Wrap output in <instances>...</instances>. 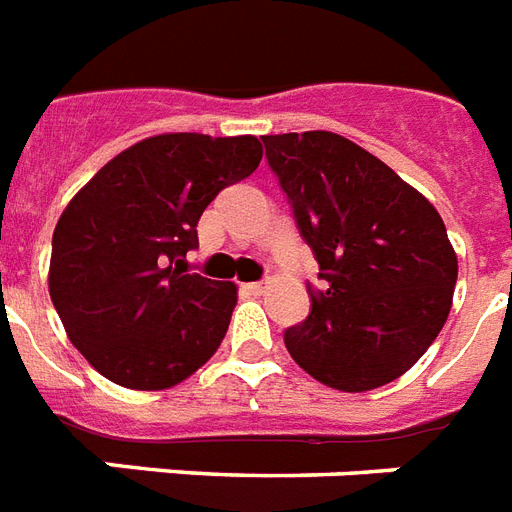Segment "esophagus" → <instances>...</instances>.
I'll use <instances>...</instances> for the list:
<instances>
[{"mask_svg":"<svg viewBox=\"0 0 512 512\" xmlns=\"http://www.w3.org/2000/svg\"><path fill=\"white\" fill-rule=\"evenodd\" d=\"M267 288H269V282H248V285H243L245 293H251V296H261Z\"/></svg>","mask_w":512,"mask_h":512,"instance_id":"34e87169","label":"esophagus"}]
</instances>
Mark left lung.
I'll return each mask as SVG.
<instances>
[{"mask_svg":"<svg viewBox=\"0 0 512 512\" xmlns=\"http://www.w3.org/2000/svg\"><path fill=\"white\" fill-rule=\"evenodd\" d=\"M261 140L320 264L312 312L285 330L290 357L338 391L386 386L423 357L452 309L457 256L439 211L341 134Z\"/></svg>","mask_w":512,"mask_h":512,"instance_id":"8db88e82","label":"left lung"}]
</instances>
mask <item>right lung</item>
<instances>
[{
    "label": "right lung",
    "mask_w": 512,
    "mask_h": 512,
    "mask_svg": "<svg viewBox=\"0 0 512 512\" xmlns=\"http://www.w3.org/2000/svg\"><path fill=\"white\" fill-rule=\"evenodd\" d=\"M261 161V142L158 134L102 166L52 235L49 296L94 370L134 391L190 378L219 349L235 282L187 272L206 206Z\"/></svg>",
    "instance_id": "right-lung-1"
}]
</instances>
